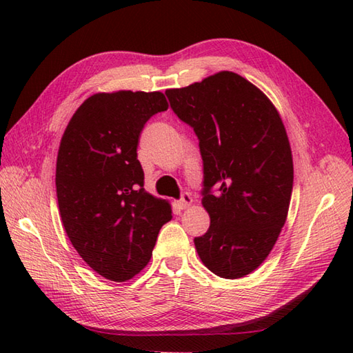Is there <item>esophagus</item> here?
<instances>
[{
  "mask_svg": "<svg viewBox=\"0 0 353 353\" xmlns=\"http://www.w3.org/2000/svg\"><path fill=\"white\" fill-rule=\"evenodd\" d=\"M192 205V197L190 196L188 192H183L182 194V199L177 201V206L181 208V209H186L188 206H191Z\"/></svg>",
  "mask_w": 353,
  "mask_h": 353,
  "instance_id": "obj_1",
  "label": "esophagus"
}]
</instances>
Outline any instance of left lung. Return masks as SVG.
<instances>
[{
  "label": "left lung",
  "mask_w": 353,
  "mask_h": 353,
  "mask_svg": "<svg viewBox=\"0 0 353 353\" xmlns=\"http://www.w3.org/2000/svg\"><path fill=\"white\" fill-rule=\"evenodd\" d=\"M165 94L196 132L203 159L201 205L211 226L194 238L199 256L224 279L250 274L272 252L291 200L294 170L279 112L232 71Z\"/></svg>",
  "instance_id": "obj_1"
}]
</instances>
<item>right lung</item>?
<instances>
[{"label":"right lung","instance_id":"1","mask_svg":"<svg viewBox=\"0 0 353 353\" xmlns=\"http://www.w3.org/2000/svg\"><path fill=\"white\" fill-rule=\"evenodd\" d=\"M167 109L162 92H99L63 132L56 162L63 228L86 264L109 281L138 274L172 219L168 201L144 190L137 153L144 124Z\"/></svg>","mask_w":353,"mask_h":353}]
</instances>
